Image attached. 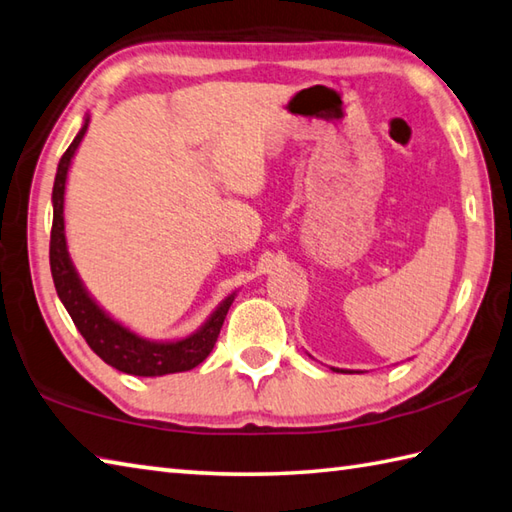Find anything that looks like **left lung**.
<instances>
[{
  "label": "left lung",
  "instance_id": "left-lung-1",
  "mask_svg": "<svg viewBox=\"0 0 512 512\" xmlns=\"http://www.w3.org/2000/svg\"><path fill=\"white\" fill-rule=\"evenodd\" d=\"M333 370H335V368H333ZM342 373H344V370H342Z\"/></svg>",
  "mask_w": 512,
  "mask_h": 512
}]
</instances>
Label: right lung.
Returning a JSON list of instances; mask_svg holds the SVG:
<instances>
[{"label":"right lung","instance_id":"1","mask_svg":"<svg viewBox=\"0 0 512 512\" xmlns=\"http://www.w3.org/2000/svg\"><path fill=\"white\" fill-rule=\"evenodd\" d=\"M90 115L86 113L84 124L75 135L73 144L59 159L55 184H53V233H50V273L59 299L68 310L70 319L86 344L95 350V355L104 359L108 366L122 370L135 377H162L170 373H184L204 362L213 350L219 330L228 315L230 304L235 302L239 290L226 295L217 308L206 317V322L193 333L177 339H148L135 333L128 326L99 306L97 299L88 293L86 284L79 277L77 268L70 259L66 242V219H64V197L68 170L73 164L79 144L86 135Z\"/></svg>","mask_w":512,"mask_h":512}]
</instances>
